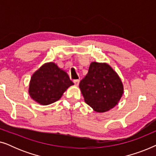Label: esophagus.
I'll use <instances>...</instances> for the list:
<instances>
[{
	"label": "esophagus",
	"mask_w": 156,
	"mask_h": 156,
	"mask_svg": "<svg viewBox=\"0 0 156 156\" xmlns=\"http://www.w3.org/2000/svg\"><path fill=\"white\" fill-rule=\"evenodd\" d=\"M80 81L79 80H76L73 81V82L74 83V85H75V86H79V84H80Z\"/></svg>",
	"instance_id": "1"
}]
</instances>
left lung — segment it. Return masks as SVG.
Segmentation results:
<instances>
[{"label": "left lung", "mask_w": 156, "mask_h": 156, "mask_svg": "<svg viewBox=\"0 0 156 156\" xmlns=\"http://www.w3.org/2000/svg\"><path fill=\"white\" fill-rule=\"evenodd\" d=\"M84 101L93 110L104 113L119 103L123 94V84L119 74L106 62H93L88 74L80 83Z\"/></svg>", "instance_id": "left-lung-1"}]
</instances>
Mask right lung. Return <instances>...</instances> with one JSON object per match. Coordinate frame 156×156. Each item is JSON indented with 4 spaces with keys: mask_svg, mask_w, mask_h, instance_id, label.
<instances>
[{
    "mask_svg": "<svg viewBox=\"0 0 156 156\" xmlns=\"http://www.w3.org/2000/svg\"><path fill=\"white\" fill-rule=\"evenodd\" d=\"M67 72L53 62L44 63L33 74L29 83L31 99L40 105H49L62 97L73 85Z\"/></svg>",
    "mask_w": 156,
    "mask_h": 156,
    "instance_id": "obj_1",
    "label": "right lung"
}]
</instances>
